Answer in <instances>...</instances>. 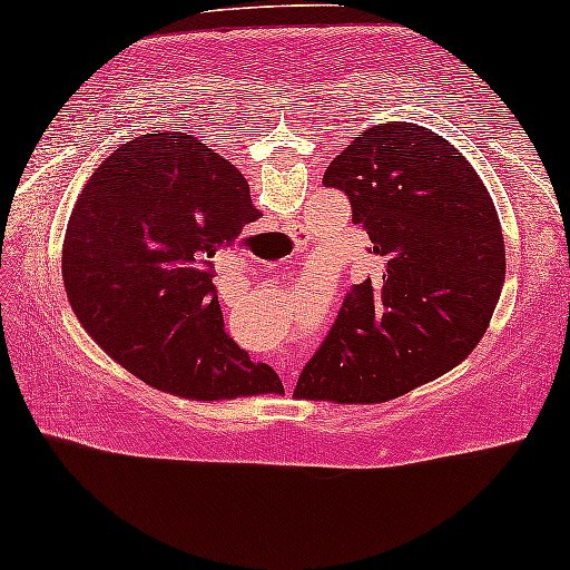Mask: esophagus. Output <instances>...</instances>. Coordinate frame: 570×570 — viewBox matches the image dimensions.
<instances>
[{
  "mask_svg": "<svg viewBox=\"0 0 570 570\" xmlns=\"http://www.w3.org/2000/svg\"><path fill=\"white\" fill-rule=\"evenodd\" d=\"M283 380H285V387H291V390H293V384H295V372H293V370H287V366H283Z\"/></svg>",
  "mask_w": 570,
  "mask_h": 570,
  "instance_id": "1",
  "label": "esophagus"
}]
</instances>
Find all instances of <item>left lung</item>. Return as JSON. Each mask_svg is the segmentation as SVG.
I'll use <instances>...</instances> for the list:
<instances>
[{"instance_id":"1","label":"left lung","mask_w":570,"mask_h":570,"mask_svg":"<svg viewBox=\"0 0 570 570\" xmlns=\"http://www.w3.org/2000/svg\"><path fill=\"white\" fill-rule=\"evenodd\" d=\"M376 257L305 364L295 397L387 402L451 372L487 334L504 285L494 200L449 139L410 121L370 127L331 160Z\"/></svg>"}]
</instances>
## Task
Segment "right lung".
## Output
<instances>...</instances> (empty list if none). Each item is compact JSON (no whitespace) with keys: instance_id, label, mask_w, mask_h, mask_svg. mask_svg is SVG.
Returning a JSON list of instances; mask_svg holds the SVG:
<instances>
[{"instance_id":"add662e5","label":"right lung","mask_w":570,"mask_h":570,"mask_svg":"<svg viewBox=\"0 0 570 570\" xmlns=\"http://www.w3.org/2000/svg\"><path fill=\"white\" fill-rule=\"evenodd\" d=\"M259 212L234 165L186 132L139 135L86 183L63 242L71 311L114 362L186 400L279 392L224 331L218 249Z\"/></svg>"}]
</instances>
